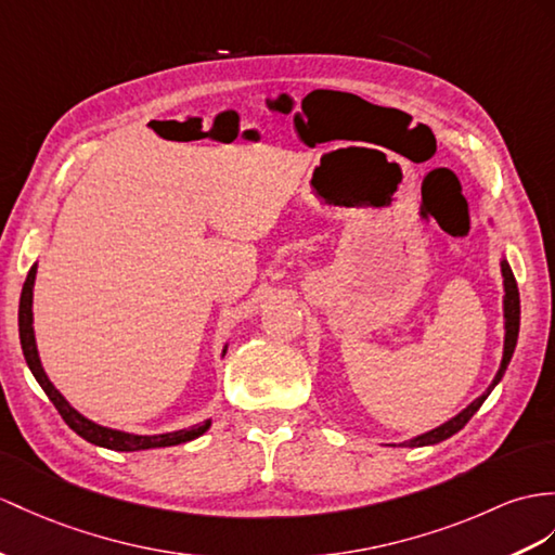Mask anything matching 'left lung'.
<instances>
[{
	"instance_id": "8db88e82",
	"label": "left lung",
	"mask_w": 555,
	"mask_h": 555,
	"mask_svg": "<svg viewBox=\"0 0 555 555\" xmlns=\"http://www.w3.org/2000/svg\"><path fill=\"white\" fill-rule=\"evenodd\" d=\"M502 275H504V292H506V296H504L506 341H504L502 367H499L492 386H490L488 390H485V393H482L478 400H473L464 412H459L454 418H450L448 424H442V426H438V428H434V430H428V434H424V436H416V438H412V440H408V442H402L404 448H422V444H436V442H440V440H448V438H452L454 434H459V430H462V428L470 422V416L480 410V404H482L485 400H488V396L492 393V388H494L499 382H502V376H504V372H506V367H508V362H511V358H513V350H516L518 330H520V296H518V285H516V278H513V273H511V268H508L506 261H502Z\"/></svg>"
}]
</instances>
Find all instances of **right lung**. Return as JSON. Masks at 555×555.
<instances>
[{
  "instance_id": "add662e5",
  "label": "right lung",
  "mask_w": 555,
  "mask_h": 555,
  "mask_svg": "<svg viewBox=\"0 0 555 555\" xmlns=\"http://www.w3.org/2000/svg\"><path fill=\"white\" fill-rule=\"evenodd\" d=\"M35 275H37V266L30 268L28 278H25V285L21 292V306H18V334H21V348L25 362H28L30 372L35 374L37 384L42 386L49 400L53 402V408L59 410L63 416V422L70 426L79 438H85L99 448L107 450H117V452H137V450H151V448H171V444H181L188 440H195L197 436L205 434V430L211 426V422H202L197 426H191L185 430H173V434H162V436H131V434H121V430H113L89 422L77 410H73L67 400L59 393L53 384L49 382V376L42 370V362H39L37 356V344H35V332H33V287H35Z\"/></svg>"
}]
</instances>
